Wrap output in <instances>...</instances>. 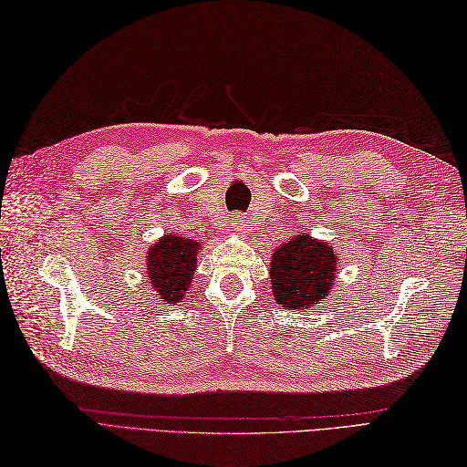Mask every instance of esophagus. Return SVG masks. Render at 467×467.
Returning a JSON list of instances; mask_svg holds the SVG:
<instances>
[{
    "instance_id": "esophagus-1",
    "label": "esophagus",
    "mask_w": 467,
    "mask_h": 467,
    "mask_svg": "<svg viewBox=\"0 0 467 467\" xmlns=\"http://www.w3.org/2000/svg\"><path fill=\"white\" fill-rule=\"evenodd\" d=\"M233 224H234L236 228H239V231H241V233H244V223H243V218H241V216H234V221H233Z\"/></svg>"
}]
</instances>
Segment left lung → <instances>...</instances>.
Returning a JSON list of instances; mask_svg holds the SVG:
<instances>
[{
  "label": "left lung",
  "instance_id": "left-lung-1",
  "mask_svg": "<svg viewBox=\"0 0 467 467\" xmlns=\"http://www.w3.org/2000/svg\"><path fill=\"white\" fill-rule=\"evenodd\" d=\"M339 259L335 246L301 233L276 246L271 261L273 296L285 309H313L331 293Z\"/></svg>",
  "mask_w": 467,
  "mask_h": 467
}]
</instances>
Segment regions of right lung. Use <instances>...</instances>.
Here are the masks:
<instances>
[{"mask_svg": "<svg viewBox=\"0 0 467 467\" xmlns=\"http://www.w3.org/2000/svg\"><path fill=\"white\" fill-rule=\"evenodd\" d=\"M201 243L168 233L146 253V275L162 305L182 301L196 271Z\"/></svg>", "mask_w": 467, "mask_h": 467, "instance_id": "right-lung-1", "label": "right lung"}]
</instances>
